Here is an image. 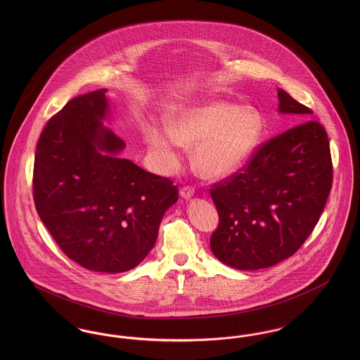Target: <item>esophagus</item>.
Returning <instances> with one entry per match:
<instances>
[{
    "instance_id": "esophagus-1",
    "label": "esophagus",
    "mask_w": 360,
    "mask_h": 360,
    "mask_svg": "<svg viewBox=\"0 0 360 360\" xmlns=\"http://www.w3.org/2000/svg\"><path fill=\"white\" fill-rule=\"evenodd\" d=\"M179 194H181V197H182V198L188 200V198H191V197L194 195V188H188V186H186V188H182L179 190Z\"/></svg>"
}]
</instances>
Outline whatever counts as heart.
Returning a JSON list of instances; mask_svg holds the SVG:
<instances>
[{
    "instance_id": "obj_1",
    "label": "heart",
    "mask_w": 360,
    "mask_h": 360,
    "mask_svg": "<svg viewBox=\"0 0 360 360\" xmlns=\"http://www.w3.org/2000/svg\"><path fill=\"white\" fill-rule=\"evenodd\" d=\"M264 131V121L257 108L228 101L185 109L169 127L148 125L144 139L163 172H172L181 163L182 148H194L193 162L204 178H226L248 162Z\"/></svg>"
}]
</instances>
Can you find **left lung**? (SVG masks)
I'll return each mask as SVG.
<instances>
[{"instance_id":"obj_1","label":"left lung","mask_w":360,"mask_h":360,"mask_svg":"<svg viewBox=\"0 0 360 360\" xmlns=\"http://www.w3.org/2000/svg\"><path fill=\"white\" fill-rule=\"evenodd\" d=\"M278 112L292 115L286 132L266 141L252 159L210 195L220 223L210 238L214 257L238 270L271 267L308 239L332 188L324 127L313 112L278 89Z\"/></svg>"}]
</instances>
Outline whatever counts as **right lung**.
<instances>
[{"label":"right lung","instance_id":"1","mask_svg":"<svg viewBox=\"0 0 360 360\" xmlns=\"http://www.w3.org/2000/svg\"><path fill=\"white\" fill-rule=\"evenodd\" d=\"M108 90L70 100L47 122L34 166L36 210L68 257L117 274L148 255L178 188L120 158L124 140L103 125Z\"/></svg>","mask_w":360,"mask_h":360}]
</instances>
